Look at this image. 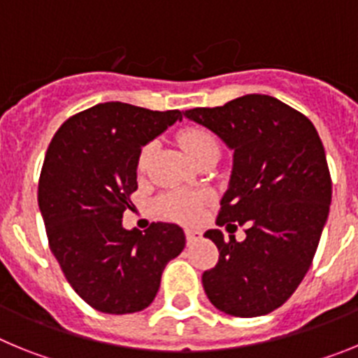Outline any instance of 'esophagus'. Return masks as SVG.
<instances>
[{"label":"esophagus","mask_w":358,"mask_h":358,"mask_svg":"<svg viewBox=\"0 0 358 358\" xmlns=\"http://www.w3.org/2000/svg\"><path fill=\"white\" fill-rule=\"evenodd\" d=\"M185 235H186V242H188V245H192V243L199 242V240L202 238V233L197 229H185Z\"/></svg>","instance_id":"34e87169"}]
</instances>
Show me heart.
I'll return each mask as SVG.
<instances>
[{
  "instance_id": "b5f03b06",
  "label": "heart",
  "mask_w": 358,
  "mask_h": 358,
  "mask_svg": "<svg viewBox=\"0 0 358 358\" xmlns=\"http://www.w3.org/2000/svg\"><path fill=\"white\" fill-rule=\"evenodd\" d=\"M177 141L182 150L192 159H197L202 152L211 147H218L215 136L202 127H186L177 134ZM154 143H147L141 147L138 154V170L145 172L150 161ZM211 195L208 192H192V189H173L166 192L157 199V211L164 218H172L179 222H195L202 213V208L206 206Z\"/></svg>"
}]
</instances>
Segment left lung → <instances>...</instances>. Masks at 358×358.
Segmentation results:
<instances>
[{"instance_id": "obj_1", "label": "left lung", "mask_w": 358, "mask_h": 358, "mask_svg": "<svg viewBox=\"0 0 358 358\" xmlns=\"http://www.w3.org/2000/svg\"><path fill=\"white\" fill-rule=\"evenodd\" d=\"M185 116L233 148L217 226H245V240L204 233L218 264L202 274L208 299L235 317H256L289 299L314 260L331 202V177L314 123L268 94H245Z\"/></svg>"}]
</instances>
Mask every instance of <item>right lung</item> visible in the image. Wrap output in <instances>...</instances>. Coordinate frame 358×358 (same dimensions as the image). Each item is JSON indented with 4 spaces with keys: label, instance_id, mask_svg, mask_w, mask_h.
<instances>
[{
    "label": "right lung",
    "instance_id": "1",
    "mask_svg": "<svg viewBox=\"0 0 358 358\" xmlns=\"http://www.w3.org/2000/svg\"><path fill=\"white\" fill-rule=\"evenodd\" d=\"M182 118L106 102L71 116L55 132L39 177V210L50 249L73 290L103 314L147 308L161 274L185 249L176 224L123 229V211L138 189L141 147Z\"/></svg>",
    "mask_w": 358,
    "mask_h": 358
}]
</instances>
